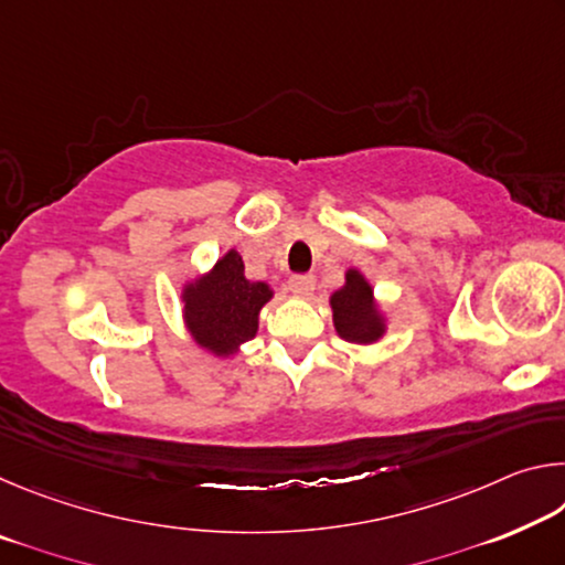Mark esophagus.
<instances>
[{
    "label": "esophagus",
    "mask_w": 565,
    "mask_h": 565,
    "mask_svg": "<svg viewBox=\"0 0 565 565\" xmlns=\"http://www.w3.org/2000/svg\"><path fill=\"white\" fill-rule=\"evenodd\" d=\"M289 289H291V294L301 296V299H309V296L313 294V276H294V279L289 281Z\"/></svg>",
    "instance_id": "34e87169"
}]
</instances>
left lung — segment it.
Instances as JSON below:
<instances>
[{
    "mask_svg": "<svg viewBox=\"0 0 565 565\" xmlns=\"http://www.w3.org/2000/svg\"><path fill=\"white\" fill-rule=\"evenodd\" d=\"M333 329L339 337L359 347L379 343L388 333V313L374 294V284L359 266H349L343 286L329 296Z\"/></svg>",
    "mask_w": 565,
    "mask_h": 565,
    "instance_id": "left-lung-1",
    "label": "left lung"
}]
</instances>
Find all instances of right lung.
I'll return each mask as SVG.
<instances>
[{
	"instance_id": "1",
	"label": "right lung",
	"mask_w": 565,
	"mask_h": 565,
	"mask_svg": "<svg viewBox=\"0 0 565 565\" xmlns=\"http://www.w3.org/2000/svg\"><path fill=\"white\" fill-rule=\"evenodd\" d=\"M181 321L196 349L214 359H232L259 331V313L274 299L271 284L252 281L244 259L226 248L212 264L181 284Z\"/></svg>"
}]
</instances>
